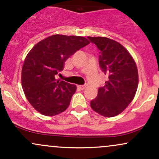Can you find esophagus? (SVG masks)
Instances as JSON below:
<instances>
[{
	"label": "esophagus",
	"instance_id": "1",
	"mask_svg": "<svg viewBox=\"0 0 159 159\" xmlns=\"http://www.w3.org/2000/svg\"><path fill=\"white\" fill-rule=\"evenodd\" d=\"M78 87L79 89H81V90H84V89L86 88V86H84V85H79V86H78Z\"/></svg>",
	"mask_w": 159,
	"mask_h": 159
}]
</instances>
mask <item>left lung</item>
I'll return each mask as SVG.
<instances>
[{"label":"left lung","mask_w":159,"mask_h":159,"mask_svg":"<svg viewBox=\"0 0 159 159\" xmlns=\"http://www.w3.org/2000/svg\"><path fill=\"white\" fill-rule=\"evenodd\" d=\"M100 50V67L108 75L105 86L90 102L91 108L105 117L121 114L135 96L138 72L134 58L118 42L103 36H87Z\"/></svg>","instance_id":"1"}]
</instances>
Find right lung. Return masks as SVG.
I'll list each match as a JSON object with an SVG mask.
<instances>
[{"label":"right lung","mask_w":159,"mask_h":159,"mask_svg":"<svg viewBox=\"0 0 159 159\" xmlns=\"http://www.w3.org/2000/svg\"><path fill=\"white\" fill-rule=\"evenodd\" d=\"M90 43L83 36L55 34L28 52L21 69V86L27 101L38 112L52 116L66 110L77 87L55 75L69 57Z\"/></svg>","instance_id":"obj_1"}]
</instances>
